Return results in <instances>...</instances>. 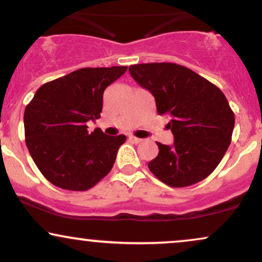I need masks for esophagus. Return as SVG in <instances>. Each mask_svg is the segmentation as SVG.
<instances>
[{"mask_svg":"<svg viewBox=\"0 0 262 262\" xmlns=\"http://www.w3.org/2000/svg\"><path fill=\"white\" fill-rule=\"evenodd\" d=\"M129 140H132V141H133V143H135V144L140 143V141H141L140 138H137V137H134V135H130V137H129Z\"/></svg>","mask_w":262,"mask_h":262,"instance_id":"34e87169","label":"esophagus"}]
</instances>
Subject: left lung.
Here are the masks:
<instances>
[{
    "label": "left lung",
    "instance_id": "obj_1",
    "mask_svg": "<svg viewBox=\"0 0 262 262\" xmlns=\"http://www.w3.org/2000/svg\"><path fill=\"white\" fill-rule=\"evenodd\" d=\"M140 86L152 94L157 113L167 115L172 146L157 143L149 169L173 188L193 185L215 171L232 140L234 113L225 94L194 71L176 63L129 67Z\"/></svg>",
    "mask_w": 262,
    "mask_h": 262
}]
</instances>
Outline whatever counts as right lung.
Instances as JSON below:
<instances>
[{
	"label": "right lung",
	"instance_id": "obj_1",
	"mask_svg": "<svg viewBox=\"0 0 262 262\" xmlns=\"http://www.w3.org/2000/svg\"><path fill=\"white\" fill-rule=\"evenodd\" d=\"M127 67L81 68L45 83L24 111L25 144L42 176L56 187L84 191L106 177L125 135L88 132L100 118L103 91Z\"/></svg>",
	"mask_w": 262,
	"mask_h": 262
}]
</instances>
